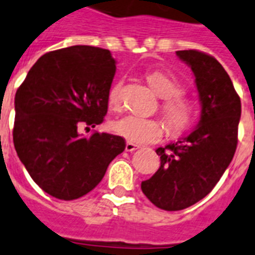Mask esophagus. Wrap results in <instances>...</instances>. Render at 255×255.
I'll use <instances>...</instances> for the list:
<instances>
[{
    "instance_id": "esophagus-1",
    "label": "esophagus",
    "mask_w": 255,
    "mask_h": 255,
    "mask_svg": "<svg viewBox=\"0 0 255 255\" xmlns=\"http://www.w3.org/2000/svg\"><path fill=\"white\" fill-rule=\"evenodd\" d=\"M136 148H139V146H136V144H134V143L131 142H126L125 150L128 151V152H132V151L136 150Z\"/></svg>"
}]
</instances>
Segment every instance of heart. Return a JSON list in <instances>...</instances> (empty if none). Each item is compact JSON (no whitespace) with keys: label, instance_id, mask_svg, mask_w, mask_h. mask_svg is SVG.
Returning <instances> with one entry per match:
<instances>
[{"label":"heart","instance_id":"b5f03b06","mask_svg":"<svg viewBox=\"0 0 255 255\" xmlns=\"http://www.w3.org/2000/svg\"><path fill=\"white\" fill-rule=\"evenodd\" d=\"M146 79L155 94L159 98L164 99L161 103V113L168 129L172 132H180L189 128L194 117V111L188 99L181 96L182 86L180 82L173 75L165 71L148 73ZM120 91H121V83H117L109 90L108 104L112 109L119 108ZM109 126L115 134L138 144L157 142L164 132V126L159 120L144 119L132 115L124 116L121 119L115 120Z\"/></svg>","mask_w":255,"mask_h":255}]
</instances>
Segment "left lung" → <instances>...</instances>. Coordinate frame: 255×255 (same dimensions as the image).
I'll return each mask as SVG.
<instances>
[{
    "label": "left lung",
    "mask_w": 255,
    "mask_h": 255,
    "mask_svg": "<svg viewBox=\"0 0 255 255\" xmlns=\"http://www.w3.org/2000/svg\"><path fill=\"white\" fill-rule=\"evenodd\" d=\"M176 54L194 74L202 109L193 131L156 148L160 168L140 185L147 198L167 211L190 207L218 184L236 152L241 117L239 95L218 60L194 49Z\"/></svg>",
    "instance_id": "obj_1"
}]
</instances>
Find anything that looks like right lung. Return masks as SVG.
Segmentation results:
<instances>
[{"instance_id": "obj_1", "label": "right lung", "mask_w": 255, "mask_h": 255, "mask_svg": "<svg viewBox=\"0 0 255 255\" xmlns=\"http://www.w3.org/2000/svg\"><path fill=\"white\" fill-rule=\"evenodd\" d=\"M115 74L108 49L74 45L40 57L19 86L14 146L31 178L54 198L90 193L125 150L123 136L79 132L103 123Z\"/></svg>"}]
</instances>
